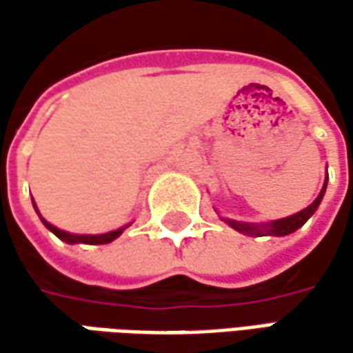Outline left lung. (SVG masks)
I'll list each match as a JSON object with an SVG mask.
<instances>
[{
    "mask_svg": "<svg viewBox=\"0 0 353 353\" xmlns=\"http://www.w3.org/2000/svg\"><path fill=\"white\" fill-rule=\"evenodd\" d=\"M328 181V179H326ZM324 192H326V183L322 186V190H320L319 198L305 208V210L296 212V214H292L289 218H283V220H275V222H269V224H245V222H236V220H224L228 224L232 225L234 230L237 232H241V234H245V236H253V237H259V236H289L292 232H296L301 225H305V222L316 212L319 208V204L322 202V196H324Z\"/></svg>",
    "mask_w": 353,
    "mask_h": 353,
    "instance_id": "1",
    "label": "left lung"
}]
</instances>
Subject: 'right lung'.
<instances>
[{"label":"right lung","mask_w":353,"mask_h":353,"mask_svg":"<svg viewBox=\"0 0 353 353\" xmlns=\"http://www.w3.org/2000/svg\"><path fill=\"white\" fill-rule=\"evenodd\" d=\"M45 222V220H43ZM48 230L54 234L57 237H61L62 241H66V243H88V245H102V243H110V241H114L116 237L121 236V232L128 228H119V230H114V232H108V234H100V236H78V234H68V232H62L59 228H54V225H50L48 222H45Z\"/></svg>","instance_id":"right-lung-1"}]
</instances>
